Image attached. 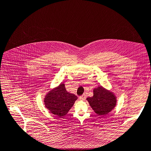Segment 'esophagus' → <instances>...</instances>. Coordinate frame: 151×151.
Returning <instances> with one entry per match:
<instances>
[{
    "mask_svg": "<svg viewBox=\"0 0 151 151\" xmlns=\"http://www.w3.org/2000/svg\"><path fill=\"white\" fill-rule=\"evenodd\" d=\"M86 98V94H83L82 96H81V97H79V99H81V100L82 101H84L85 99Z\"/></svg>",
    "mask_w": 151,
    "mask_h": 151,
    "instance_id": "34e87169",
    "label": "esophagus"
}]
</instances>
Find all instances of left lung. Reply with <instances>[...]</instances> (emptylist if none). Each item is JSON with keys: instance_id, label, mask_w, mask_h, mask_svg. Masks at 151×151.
I'll list each match as a JSON object with an SVG mask.
<instances>
[{"instance_id": "8db88e82", "label": "left lung", "mask_w": 151, "mask_h": 151, "mask_svg": "<svg viewBox=\"0 0 151 151\" xmlns=\"http://www.w3.org/2000/svg\"><path fill=\"white\" fill-rule=\"evenodd\" d=\"M96 114L105 115L115 108L117 97L113 91L99 86L93 89V96L86 99Z\"/></svg>"}]
</instances>
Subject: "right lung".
Listing matches in <instances>:
<instances>
[{
	"label": "right lung",
	"instance_id": "1",
	"mask_svg": "<svg viewBox=\"0 0 151 151\" xmlns=\"http://www.w3.org/2000/svg\"><path fill=\"white\" fill-rule=\"evenodd\" d=\"M78 97L68 92L65 84H61L47 93L44 98L45 106L50 113L62 117L65 115L77 100Z\"/></svg>",
	"mask_w": 151,
	"mask_h": 151
}]
</instances>
